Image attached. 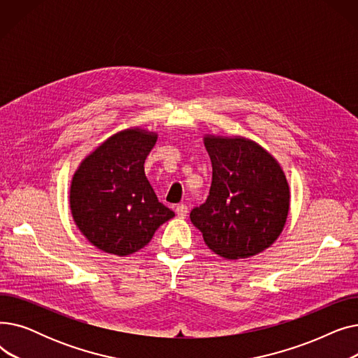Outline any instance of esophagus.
I'll use <instances>...</instances> for the list:
<instances>
[{"instance_id": "obj_1", "label": "esophagus", "mask_w": 358, "mask_h": 358, "mask_svg": "<svg viewBox=\"0 0 358 358\" xmlns=\"http://www.w3.org/2000/svg\"><path fill=\"white\" fill-rule=\"evenodd\" d=\"M176 213L180 219H184L187 216V213H189V209H187L185 204H178L176 208Z\"/></svg>"}]
</instances>
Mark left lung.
<instances>
[{
    "instance_id": "8db88e82",
    "label": "left lung",
    "mask_w": 358,
    "mask_h": 358,
    "mask_svg": "<svg viewBox=\"0 0 358 358\" xmlns=\"http://www.w3.org/2000/svg\"><path fill=\"white\" fill-rule=\"evenodd\" d=\"M212 161L209 197L190 213L213 252L228 259L257 255L283 231L290 189L275 158L242 136H204Z\"/></svg>"
}]
</instances>
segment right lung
<instances>
[{"mask_svg":"<svg viewBox=\"0 0 358 358\" xmlns=\"http://www.w3.org/2000/svg\"><path fill=\"white\" fill-rule=\"evenodd\" d=\"M158 135L141 127L117 131L75 171L69 206L75 224L94 247L126 257L152 239L174 212L158 201L145 176V159Z\"/></svg>","mask_w":358,"mask_h":358,"instance_id":"right-lung-1","label":"right lung"}]
</instances>
